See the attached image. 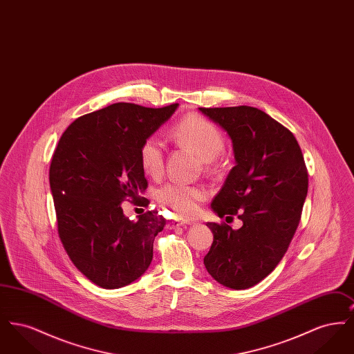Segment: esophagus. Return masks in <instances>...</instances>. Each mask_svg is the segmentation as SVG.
I'll return each instance as SVG.
<instances>
[{"instance_id":"1","label":"esophagus","mask_w":354,"mask_h":354,"mask_svg":"<svg viewBox=\"0 0 354 354\" xmlns=\"http://www.w3.org/2000/svg\"><path fill=\"white\" fill-rule=\"evenodd\" d=\"M189 221L185 219H174L169 221L167 227L169 228H178V227H182V225H187Z\"/></svg>"}]
</instances>
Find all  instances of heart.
I'll use <instances>...</instances> for the list:
<instances>
[{
    "mask_svg": "<svg viewBox=\"0 0 354 354\" xmlns=\"http://www.w3.org/2000/svg\"><path fill=\"white\" fill-rule=\"evenodd\" d=\"M174 136L179 143L196 152L205 163L216 159L224 150V138L219 129L198 115H189L179 122L174 127ZM139 159L147 175H159L165 163L162 142L155 136L146 139L140 147ZM204 198L205 191L203 188L183 183H169L158 191L159 202L183 216L195 215Z\"/></svg>",
    "mask_w": 354,
    "mask_h": 354,
    "instance_id": "heart-1",
    "label": "heart"
}]
</instances>
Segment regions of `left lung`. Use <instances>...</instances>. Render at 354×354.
Segmentation results:
<instances>
[{
    "mask_svg": "<svg viewBox=\"0 0 354 354\" xmlns=\"http://www.w3.org/2000/svg\"><path fill=\"white\" fill-rule=\"evenodd\" d=\"M199 110L228 134L235 158L211 208L243 221L239 230L207 223L214 241L204 266L221 286L247 289L276 268L297 230L308 194L303 152L288 129L256 107Z\"/></svg>",
    "mask_w": 354,
    "mask_h": 354,
    "instance_id": "obj_1",
    "label": "left lung"
}]
</instances>
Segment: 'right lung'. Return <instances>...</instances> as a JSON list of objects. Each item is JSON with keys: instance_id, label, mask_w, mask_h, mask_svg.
<instances>
[{"instance_id": "1", "label": "right lung", "mask_w": 354, "mask_h": 354, "mask_svg": "<svg viewBox=\"0 0 354 354\" xmlns=\"http://www.w3.org/2000/svg\"><path fill=\"white\" fill-rule=\"evenodd\" d=\"M114 103L75 119L62 134L49 169L58 234L74 266L104 289L129 286L152 260L153 239L166 225L156 211L133 221L122 202L147 205L139 151L178 109Z\"/></svg>"}]
</instances>
